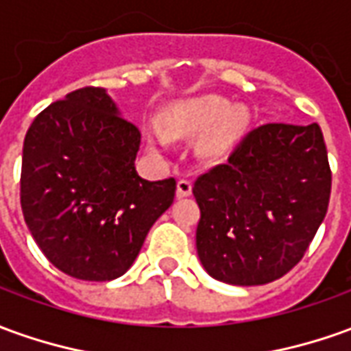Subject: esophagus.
<instances>
[{
	"instance_id": "1",
	"label": "esophagus",
	"mask_w": 351,
	"mask_h": 351,
	"mask_svg": "<svg viewBox=\"0 0 351 351\" xmlns=\"http://www.w3.org/2000/svg\"><path fill=\"white\" fill-rule=\"evenodd\" d=\"M191 191H193V183L189 180H180L178 181V197H189Z\"/></svg>"
}]
</instances>
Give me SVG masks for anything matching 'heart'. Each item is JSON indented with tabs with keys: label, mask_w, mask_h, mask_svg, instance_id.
I'll use <instances>...</instances> for the list:
<instances>
[{
	"label": "heart",
	"mask_w": 351,
	"mask_h": 351,
	"mask_svg": "<svg viewBox=\"0 0 351 351\" xmlns=\"http://www.w3.org/2000/svg\"><path fill=\"white\" fill-rule=\"evenodd\" d=\"M166 128L176 137H191L208 132L200 141V152L210 158L223 156L245 130L248 116L243 108H231L226 99L202 97L171 106L164 116ZM149 141L154 147H166L168 135L158 128H149Z\"/></svg>",
	"instance_id": "heart-1"
}]
</instances>
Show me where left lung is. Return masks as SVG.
<instances>
[{"instance_id": "left-lung-1", "label": "left lung", "mask_w": 351, "mask_h": 351, "mask_svg": "<svg viewBox=\"0 0 351 351\" xmlns=\"http://www.w3.org/2000/svg\"><path fill=\"white\" fill-rule=\"evenodd\" d=\"M330 166L317 124H263L199 176L197 252L214 279L265 285L304 258L325 219Z\"/></svg>"}]
</instances>
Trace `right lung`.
I'll return each instance as SVG.
<instances>
[{
  "instance_id": "right-lung-1",
  "label": "right lung",
  "mask_w": 351,
  "mask_h": 351,
  "mask_svg": "<svg viewBox=\"0 0 351 351\" xmlns=\"http://www.w3.org/2000/svg\"><path fill=\"white\" fill-rule=\"evenodd\" d=\"M141 134L118 114L103 88L51 103L24 137L21 206L36 245L57 269L82 281L124 275L176 180L147 181L135 170Z\"/></svg>"
}]
</instances>
